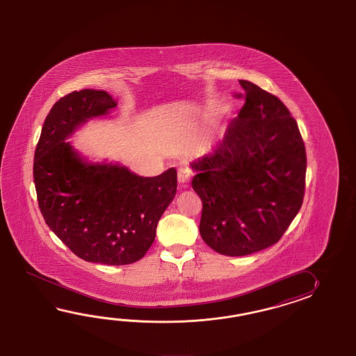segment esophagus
I'll return each instance as SVG.
<instances>
[{"instance_id":"obj_1","label":"esophagus","mask_w":356,"mask_h":356,"mask_svg":"<svg viewBox=\"0 0 356 356\" xmlns=\"http://www.w3.org/2000/svg\"><path fill=\"white\" fill-rule=\"evenodd\" d=\"M191 181V173H189L187 168H179L178 169V181L183 184V186H187V183Z\"/></svg>"}]
</instances>
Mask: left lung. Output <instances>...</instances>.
<instances>
[{"instance_id": "obj_1", "label": "left lung", "mask_w": 356, "mask_h": 356, "mask_svg": "<svg viewBox=\"0 0 356 356\" xmlns=\"http://www.w3.org/2000/svg\"><path fill=\"white\" fill-rule=\"evenodd\" d=\"M245 103L216 149L191 164L202 201L200 234L238 257L279 242L300 210L307 154L296 120L277 97L239 80ZM236 97H242L238 94Z\"/></svg>"}]
</instances>
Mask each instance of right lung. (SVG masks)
I'll list each match as a JSON object with an SVG mask.
<instances>
[{
	"label": "right lung",
	"mask_w": 356,
	"mask_h": 356,
	"mask_svg": "<svg viewBox=\"0 0 356 356\" xmlns=\"http://www.w3.org/2000/svg\"><path fill=\"white\" fill-rule=\"evenodd\" d=\"M117 106L103 90L72 91L54 103L34 154V184L47 225L77 257L121 266L144 257L177 192V170L138 177L120 164L83 160L65 141Z\"/></svg>",
	"instance_id": "obj_1"
}]
</instances>
